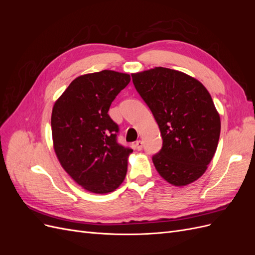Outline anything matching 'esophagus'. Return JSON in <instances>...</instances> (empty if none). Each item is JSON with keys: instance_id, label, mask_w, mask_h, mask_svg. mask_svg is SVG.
I'll return each instance as SVG.
<instances>
[{"instance_id": "obj_1", "label": "esophagus", "mask_w": 255, "mask_h": 255, "mask_svg": "<svg viewBox=\"0 0 255 255\" xmlns=\"http://www.w3.org/2000/svg\"><path fill=\"white\" fill-rule=\"evenodd\" d=\"M142 146H143V142H142L141 140H137V141L135 142V149H136V150H138V151L142 150Z\"/></svg>"}]
</instances>
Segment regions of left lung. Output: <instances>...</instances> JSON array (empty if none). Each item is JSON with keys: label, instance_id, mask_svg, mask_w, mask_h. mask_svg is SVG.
<instances>
[{"label": "left lung", "instance_id": "8db88e82", "mask_svg": "<svg viewBox=\"0 0 255 255\" xmlns=\"http://www.w3.org/2000/svg\"><path fill=\"white\" fill-rule=\"evenodd\" d=\"M132 79L163 138V148L152 157L157 172L177 187L197 181L220 136V116L210 92L192 76L163 67L133 73Z\"/></svg>", "mask_w": 255, "mask_h": 255}]
</instances>
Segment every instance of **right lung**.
<instances>
[{
    "label": "right lung",
    "mask_w": 255,
    "mask_h": 255,
    "mask_svg": "<svg viewBox=\"0 0 255 255\" xmlns=\"http://www.w3.org/2000/svg\"><path fill=\"white\" fill-rule=\"evenodd\" d=\"M129 81V74L113 70L83 74L53 106L54 151L72 180L92 194L114 191L127 175L133 150L117 143L119 128L107 113Z\"/></svg>",
    "instance_id": "right-lung-1"
}]
</instances>
